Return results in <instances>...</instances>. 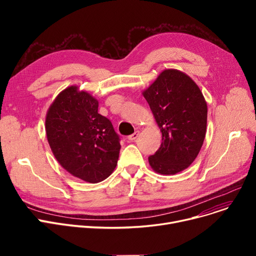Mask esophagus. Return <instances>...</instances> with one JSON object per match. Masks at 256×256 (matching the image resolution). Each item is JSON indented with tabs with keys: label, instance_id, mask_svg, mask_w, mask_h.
I'll use <instances>...</instances> for the list:
<instances>
[{
	"label": "esophagus",
	"instance_id": "esophagus-1",
	"mask_svg": "<svg viewBox=\"0 0 256 256\" xmlns=\"http://www.w3.org/2000/svg\"><path fill=\"white\" fill-rule=\"evenodd\" d=\"M139 135H140V132H139V130H136L135 132L132 134V135L128 136V140H130V141H135V140L139 137Z\"/></svg>",
	"mask_w": 256,
	"mask_h": 256
}]
</instances>
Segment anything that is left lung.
I'll list each match as a JSON object with an SVG mask.
<instances>
[{
    "instance_id": "1",
    "label": "left lung",
    "mask_w": 256,
    "mask_h": 256,
    "mask_svg": "<svg viewBox=\"0 0 256 256\" xmlns=\"http://www.w3.org/2000/svg\"><path fill=\"white\" fill-rule=\"evenodd\" d=\"M162 132V144L148 158L152 170L174 176L189 167L202 147L208 124V104L191 76L174 68L160 72L142 91Z\"/></svg>"
}]
</instances>
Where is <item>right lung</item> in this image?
<instances>
[{"mask_svg":"<svg viewBox=\"0 0 256 256\" xmlns=\"http://www.w3.org/2000/svg\"><path fill=\"white\" fill-rule=\"evenodd\" d=\"M98 111V100L72 85L58 94L46 116L48 142L58 163L90 184L111 176L121 147L111 121Z\"/></svg>","mask_w":256,"mask_h":256,"instance_id":"add662e5","label":"right lung"}]
</instances>
